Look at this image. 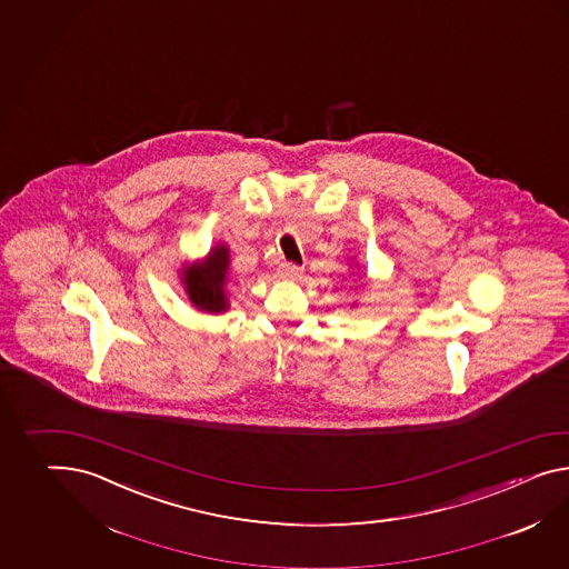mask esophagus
Segmentation results:
<instances>
[{
	"label": "esophagus",
	"mask_w": 569,
	"mask_h": 569,
	"mask_svg": "<svg viewBox=\"0 0 569 569\" xmlns=\"http://www.w3.org/2000/svg\"><path fill=\"white\" fill-rule=\"evenodd\" d=\"M303 272V268L299 263L282 262L280 263V274L284 278H299Z\"/></svg>",
	"instance_id": "1"
}]
</instances>
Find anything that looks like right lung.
<instances>
[{
    "label": "right lung",
    "instance_id": "1",
    "mask_svg": "<svg viewBox=\"0 0 569 569\" xmlns=\"http://www.w3.org/2000/svg\"><path fill=\"white\" fill-rule=\"evenodd\" d=\"M229 270V249L224 246L214 248L204 263L190 266L186 270V289L190 295L191 303L210 313H220L227 309L224 297V280Z\"/></svg>",
    "mask_w": 569,
    "mask_h": 569
}]
</instances>
